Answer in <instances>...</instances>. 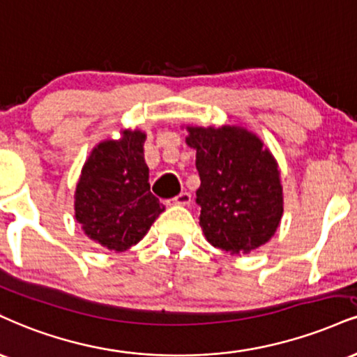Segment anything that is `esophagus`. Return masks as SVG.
<instances>
[{
    "mask_svg": "<svg viewBox=\"0 0 357 357\" xmlns=\"http://www.w3.org/2000/svg\"><path fill=\"white\" fill-rule=\"evenodd\" d=\"M171 203L176 204V206H190L191 204V195H190V192H181V195L174 196L173 199H171Z\"/></svg>",
    "mask_w": 357,
    "mask_h": 357,
    "instance_id": "1",
    "label": "esophagus"
}]
</instances>
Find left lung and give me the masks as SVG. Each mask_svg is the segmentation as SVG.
Returning <instances> with one entry per match:
<instances>
[{
  "label": "left lung",
  "instance_id": "1",
  "mask_svg": "<svg viewBox=\"0 0 357 357\" xmlns=\"http://www.w3.org/2000/svg\"><path fill=\"white\" fill-rule=\"evenodd\" d=\"M196 149L201 186L199 226L214 248L249 255L278 231L282 218L281 173L256 132L243 126H186Z\"/></svg>",
  "mask_w": 357,
  "mask_h": 357
}]
</instances>
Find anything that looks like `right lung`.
I'll use <instances>...</instances> for the list:
<instances>
[{
  "instance_id": "right-lung-1",
  "label": "right lung",
  "mask_w": 357,
  "mask_h": 357,
  "mask_svg": "<svg viewBox=\"0 0 357 357\" xmlns=\"http://www.w3.org/2000/svg\"><path fill=\"white\" fill-rule=\"evenodd\" d=\"M146 132L123 130L98 143L83 165L75 191V218L91 241L123 252L144 238L165 206L149 191Z\"/></svg>"
}]
</instances>
